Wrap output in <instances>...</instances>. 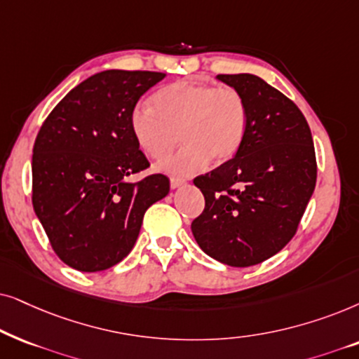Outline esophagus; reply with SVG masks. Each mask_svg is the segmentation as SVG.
<instances>
[{
	"mask_svg": "<svg viewBox=\"0 0 359 359\" xmlns=\"http://www.w3.org/2000/svg\"><path fill=\"white\" fill-rule=\"evenodd\" d=\"M184 185H185V180H182V179H175V177H172V179H170V187L172 189L184 187Z\"/></svg>",
	"mask_w": 359,
	"mask_h": 359,
	"instance_id": "1",
	"label": "esophagus"
}]
</instances>
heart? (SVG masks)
<instances>
[{"label": "heart", "instance_id": "b5f03b06", "mask_svg": "<svg viewBox=\"0 0 359 359\" xmlns=\"http://www.w3.org/2000/svg\"><path fill=\"white\" fill-rule=\"evenodd\" d=\"M152 107L137 103L130 128L151 159H162L177 142L184 146L161 162L159 169L187 177L205 169L208 161L223 164L240 151L248 128V104L233 87L179 80L152 95Z\"/></svg>", "mask_w": 359, "mask_h": 359}]
</instances>
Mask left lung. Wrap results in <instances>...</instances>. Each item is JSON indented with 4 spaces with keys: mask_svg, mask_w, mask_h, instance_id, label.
<instances>
[{
    "mask_svg": "<svg viewBox=\"0 0 359 359\" xmlns=\"http://www.w3.org/2000/svg\"><path fill=\"white\" fill-rule=\"evenodd\" d=\"M248 104L233 159L194 179L205 208L192 222L198 246L233 267L259 264L292 240L317 182L312 133L292 100L251 74L218 75Z\"/></svg>",
    "mask_w": 359,
    "mask_h": 359,
    "instance_id": "obj_1",
    "label": "left lung"
}]
</instances>
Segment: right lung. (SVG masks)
<instances>
[{
    "label": "right lung",
    "mask_w": 359,
    "mask_h": 359,
    "mask_svg": "<svg viewBox=\"0 0 359 359\" xmlns=\"http://www.w3.org/2000/svg\"><path fill=\"white\" fill-rule=\"evenodd\" d=\"M165 74L104 70L70 90L41 126L32 149V207L52 250L82 272L130 255L146 210L169 194L130 128L131 109Z\"/></svg>",
    "instance_id": "right-lung-1"
}]
</instances>
